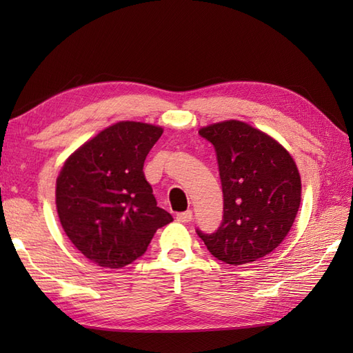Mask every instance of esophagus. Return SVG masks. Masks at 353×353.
<instances>
[{
  "label": "esophagus",
  "instance_id": "esophagus-1",
  "mask_svg": "<svg viewBox=\"0 0 353 353\" xmlns=\"http://www.w3.org/2000/svg\"><path fill=\"white\" fill-rule=\"evenodd\" d=\"M176 219H177V221H181V223H190L192 220V211H186V212L177 214Z\"/></svg>",
  "mask_w": 353,
  "mask_h": 353
}]
</instances>
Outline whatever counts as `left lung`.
<instances>
[{
  "label": "left lung",
  "instance_id": "left-lung-1",
  "mask_svg": "<svg viewBox=\"0 0 353 353\" xmlns=\"http://www.w3.org/2000/svg\"><path fill=\"white\" fill-rule=\"evenodd\" d=\"M215 148L223 190V220L197 235L216 259L249 264L279 245L301 206V174L279 142L236 119L199 130Z\"/></svg>",
  "mask_w": 353,
  "mask_h": 353
}]
</instances>
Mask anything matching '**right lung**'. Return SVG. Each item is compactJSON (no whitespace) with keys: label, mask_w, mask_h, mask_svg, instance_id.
<instances>
[{"label":"right lung","mask_w":353,"mask_h":353,"mask_svg":"<svg viewBox=\"0 0 353 353\" xmlns=\"http://www.w3.org/2000/svg\"><path fill=\"white\" fill-rule=\"evenodd\" d=\"M162 132L145 123H117L74 152L57 177L56 206L65 234L100 267L132 264L156 230L172 221L142 171Z\"/></svg>","instance_id":"add662e5"}]
</instances>
